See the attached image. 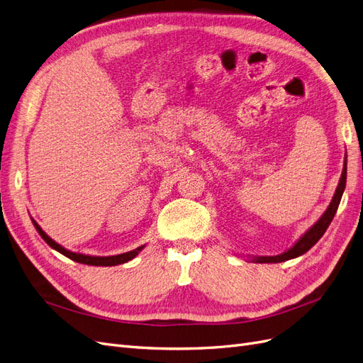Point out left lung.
<instances>
[{
  "label": "left lung",
  "instance_id": "obj_1",
  "mask_svg": "<svg viewBox=\"0 0 363 363\" xmlns=\"http://www.w3.org/2000/svg\"><path fill=\"white\" fill-rule=\"evenodd\" d=\"M345 183H347V160L344 162V169L342 174H340V179L337 183V188L335 191L333 199L328 204L327 211L323 213V216L318 219V221L307 230V232L296 240V242L288 248L286 251H283L281 255L277 256H256L252 257L251 260L256 262V263H279V262H284V260H289V259H295L301 255H304L306 251H309L318 240L323 238V235L325 233V230L330 225L332 219L337 211V206L340 203V199H342V194L345 189Z\"/></svg>",
  "mask_w": 363,
  "mask_h": 363
}]
</instances>
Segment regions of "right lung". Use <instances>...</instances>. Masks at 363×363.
Instances as JSON below:
<instances>
[{
  "label": "right lung",
  "mask_w": 363,
  "mask_h": 363,
  "mask_svg": "<svg viewBox=\"0 0 363 363\" xmlns=\"http://www.w3.org/2000/svg\"><path fill=\"white\" fill-rule=\"evenodd\" d=\"M33 221V225H35V228L38 230V233L40 235V238L45 240V242L52 248L59 251L60 255L67 256L68 259L74 260V262H79V263H84V265H92V267H115V265H121V263H125L131 259H135L139 252L142 251V248H144L145 245L142 247H138L136 250L133 251H127V252H123V255H116V256H106V257H100V256H89V255H82V252H74V251H69L65 247H62L60 244H57L56 240H52L43 230L40 228V225L35 221V219H31Z\"/></svg>",
  "instance_id": "right-lung-1"
}]
</instances>
